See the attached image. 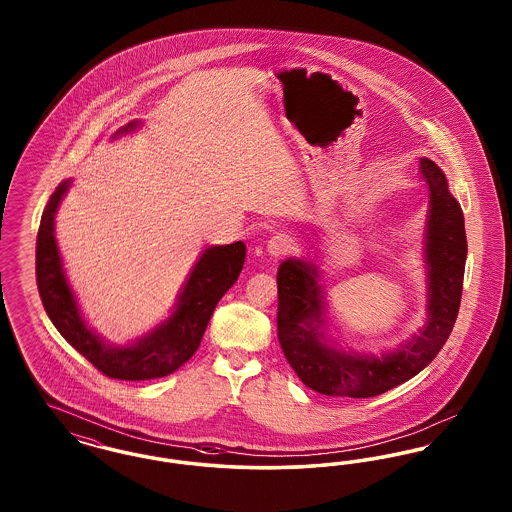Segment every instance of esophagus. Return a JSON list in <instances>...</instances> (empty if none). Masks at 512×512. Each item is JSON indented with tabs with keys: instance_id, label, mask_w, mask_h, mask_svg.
Returning a JSON list of instances; mask_svg holds the SVG:
<instances>
[{
	"instance_id": "1",
	"label": "esophagus",
	"mask_w": 512,
	"mask_h": 512,
	"mask_svg": "<svg viewBox=\"0 0 512 512\" xmlns=\"http://www.w3.org/2000/svg\"><path fill=\"white\" fill-rule=\"evenodd\" d=\"M293 238L290 234H276L267 242V253L270 257H282L293 249Z\"/></svg>"
}]
</instances>
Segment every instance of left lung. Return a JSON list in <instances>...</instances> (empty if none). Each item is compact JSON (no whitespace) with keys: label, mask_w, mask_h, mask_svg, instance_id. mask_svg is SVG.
Returning <instances> with one entry per match:
<instances>
[{"label":"left lung","mask_w":512,"mask_h":512,"mask_svg":"<svg viewBox=\"0 0 512 512\" xmlns=\"http://www.w3.org/2000/svg\"><path fill=\"white\" fill-rule=\"evenodd\" d=\"M428 188L422 255L426 265V320L390 351L343 349L326 326V292L320 272L305 257L278 268V340L299 380L322 395L365 399L391 390L430 365L449 338L463 293L466 234L463 209L438 165L422 157Z\"/></svg>","instance_id":"left-lung-1"}]
</instances>
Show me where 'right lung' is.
I'll return each mask as SVG.
<instances>
[{
	"label": "right lung",
	"instance_id": "obj_1",
	"mask_svg": "<svg viewBox=\"0 0 512 512\" xmlns=\"http://www.w3.org/2000/svg\"><path fill=\"white\" fill-rule=\"evenodd\" d=\"M138 126L140 121L128 122L113 138L130 134ZM71 184V178L63 180L49 197L36 240V282L49 320L80 355L109 378L138 382L172 374L197 351L220 297L238 280L244 268V242L203 249L171 315L136 340L111 343L88 326L82 315L55 240V215Z\"/></svg>",
	"mask_w": 512,
	"mask_h": 512
}]
</instances>
